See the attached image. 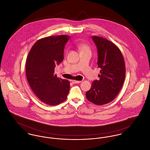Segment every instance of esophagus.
Here are the masks:
<instances>
[{"label": "esophagus", "instance_id": "esophagus-1", "mask_svg": "<svg viewBox=\"0 0 150 150\" xmlns=\"http://www.w3.org/2000/svg\"><path fill=\"white\" fill-rule=\"evenodd\" d=\"M81 81H75V80H74V81H72V83H74V84H76V83H81Z\"/></svg>", "mask_w": 150, "mask_h": 150}]
</instances>
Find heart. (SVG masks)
I'll list each match as a JSON object with an SVG mask.
<instances>
[{
  "mask_svg": "<svg viewBox=\"0 0 150 150\" xmlns=\"http://www.w3.org/2000/svg\"><path fill=\"white\" fill-rule=\"evenodd\" d=\"M77 47L79 49L81 52L86 51H90V47L85 43H79L77 45Z\"/></svg>",
  "mask_w": 150,
  "mask_h": 150,
  "instance_id": "b5f03b06",
  "label": "heart"
}]
</instances>
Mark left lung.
<instances>
[{"label":"left lung","instance_id":"obj_1","mask_svg":"<svg viewBox=\"0 0 150 150\" xmlns=\"http://www.w3.org/2000/svg\"><path fill=\"white\" fill-rule=\"evenodd\" d=\"M98 50V65L100 68L99 81L92 82L91 88L86 93L92 103L103 105L112 101L120 91L126 75L124 58L119 48L106 39L93 36Z\"/></svg>","mask_w":150,"mask_h":150}]
</instances>
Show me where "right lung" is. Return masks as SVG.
<instances>
[{"instance_id":"add662e5","label":"right lung","mask_w":150,"mask_h":150,"mask_svg":"<svg viewBox=\"0 0 150 150\" xmlns=\"http://www.w3.org/2000/svg\"><path fill=\"white\" fill-rule=\"evenodd\" d=\"M69 39L63 35L38 40L31 48L25 63L27 79L31 90L43 103L55 105L64 102L69 81L54 74L56 64L64 59V48Z\"/></svg>"}]
</instances>
